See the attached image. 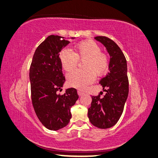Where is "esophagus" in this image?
<instances>
[{"instance_id": "1", "label": "esophagus", "mask_w": 158, "mask_h": 158, "mask_svg": "<svg viewBox=\"0 0 158 158\" xmlns=\"http://www.w3.org/2000/svg\"><path fill=\"white\" fill-rule=\"evenodd\" d=\"M78 95H79V96H82L83 95H85V93L82 92L81 90H78Z\"/></svg>"}]
</instances>
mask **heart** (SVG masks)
Masks as SVG:
<instances>
[{
  "label": "heart",
  "instance_id": "heart-1",
  "mask_svg": "<svg viewBox=\"0 0 158 158\" xmlns=\"http://www.w3.org/2000/svg\"><path fill=\"white\" fill-rule=\"evenodd\" d=\"M85 62L84 70H77L67 75L68 85L78 89L85 88L95 79V75L101 77L109 70V59L101 52L99 45L91 40L81 41L76 46L75 52L69 49H63L59 54V60L65 71H71L77 67L78 61Z\"/></svg>",
  "mask_w": 158,
  "mask_h": 158
}]
</instances>
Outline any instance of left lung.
<instances>
[{"instance_id":"8db88e82","label":"left lung","mask_w":158,"mask_h":158,"mask_svg":"<svg viewBox=\"0 0 158 158\" xmlns=\"http://www.w3.org/2000/svg\"><path fill=\"white\" fill-rule=\"evenodd\" d=\"M95 39L106 47L110 62L109 72L99 82L106 93L103 98L100 95L92 97L88 117L94 126L106 129L118 122L127 101L129 92L127 61L120 48L112 40L105 36H96Z\"/></svg>"}]
</instances>
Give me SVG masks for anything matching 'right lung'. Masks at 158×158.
Returning <instances> with one entry per match:
<instances>
[{
  "mask_svg": "<svg viewBox=\"0 0 158 158\" xmlns=\"http://www.w3.org/2000/svg\"><path fill=\"white\" fill-rule=\"evenodd\" d=\"M69 43L64 37L48 36L35 49L30 68L31 98L35 112L44 126L51 131H57L69 123L71 108L79 98L74 88L66 89L63 95L57 94L65 81L59 54Z\"/></svg>",
  "mask_w": 158,
  "mask_h": 158,
  "instance_id": "add662e5",
  "label": "right lung"
}]
</instances>
